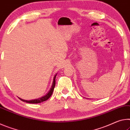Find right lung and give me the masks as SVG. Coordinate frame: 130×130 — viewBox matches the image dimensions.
Instances as JSON below:
<instances>
[{
	"label": "right lung",
	"mask_w": 130,
	"mask_h": 130,
	"mask_svg": "<svg viewBox=\"0 0 130 130\" xmlns=\"http://www.w3.org/2000/svg\"><path fill=\"white\" fill-rule=\"evenodd\" d=\"M57 74H56L54 76V80H53V83H52V86H51V88L50 90V91H48V93H46V94L44 95V96H42V97H40L39 99H36V100H23V99H21L20 98H19L21 101H22L23 102H26L27 103H30V104H37V103H41V102H43V101H45L46 100H47L50 98L51 95L52 94V93H53V91L54 90V88H55V78H56V76Z\"/></svg>",
	"instance_id": "1"
}]
</instances>
